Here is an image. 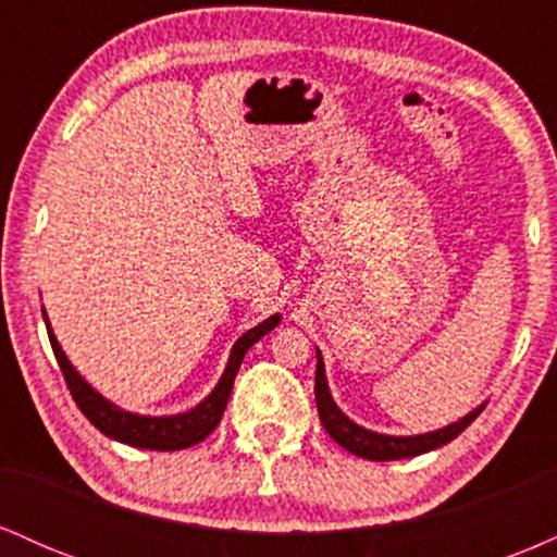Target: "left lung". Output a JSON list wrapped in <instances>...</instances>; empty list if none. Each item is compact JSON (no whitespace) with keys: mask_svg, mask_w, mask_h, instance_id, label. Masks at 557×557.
I'll return each instance as SVG.
<instances>
[{"mask_svg":"<svg viewBox=\"0 0 557 557\" xmlns=\"http://www.w3.org/2000/svg\"><path fill=\"white\" fill-rule=\"evenodd\" d=\"M314 395H317V408L319 419H322L324 430L337 445L345 447L354 456L367 458V461H400V458H413L421 456V453H430L434 447H443L456 440L466 426L474 421L479 413H482V406H476L474 411L466 413L463 419L453 421V424L443 426V430H434L426 434H408V437H395V434H380L367 430V426H359L356 421H350L345 413L337 408V403L332 400L327 374H324V361L322 354L317 348V380H314Z\"/></svg>","mask_w":557,"mask_h":557,"instance_id":"left-lung-1","label":"left lung"}]
</instances>
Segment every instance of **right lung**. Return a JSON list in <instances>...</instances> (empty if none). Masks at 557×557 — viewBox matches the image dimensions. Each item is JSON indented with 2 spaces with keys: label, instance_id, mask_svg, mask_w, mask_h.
Returning a JSON list of instances; mask_svg holds the SVG:
<instances>
[{
  "label": "right lung",
  "instance_id": "1",
  "mask_svg": "<svg viewBox=\"0 0 557 557\" xmlns=\"http://www.w3.org/2000/svg\"><path fill=\"white\" fill-rule=\"evenodd\" d=\"M44 322H47L49 343H52L57 363H60L62 374H65L70 395H73V400L78 403L83 417L91 421L96 430L107 434V437L117 440V443L144 447V450H183V447L201 443V440L209 437V434L214 432V426L220 424L230 400V393H233V382L240 369L243 356H246L248 348L257 341H261L267 332L277 327L280 314H272L270 319L257 324V327L248 330L246 335H240L238 341H235L233 350H230L227 367L225 372H222L220 382H216V387L198 403V406L190 408V411L175 413V417H140V413L125 411V408L107 400L101 393H96V389L78 374V369L67 361L65 350L57 343L47 311H44Z\"/></svg>",
  "mask_w": 557,
  "mask_h": 557
}]
</instances>
